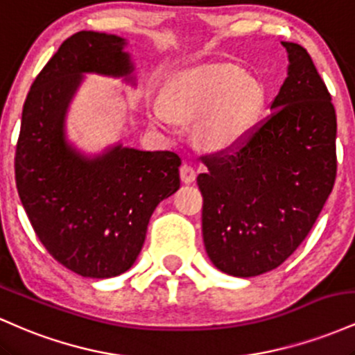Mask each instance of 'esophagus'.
Returning a JSON list of instances; mask_svg holds the SVG:
<instances>
[{"mask_svg": "<svg viewBox=\"0 0 355 355\" xmlns=\"http://www.w3.org/2000/svg\"><path fill=\"white\" fill-rule=\"evenodd\" d=\"M180 178H182V182H185V183L195 182V178H197V170H195V166L190 164H182Z\"/></svg>", "mask_w": 355, "mask_h": 355, "instance_id": "1", "label": "esophagus"}]
</instances>
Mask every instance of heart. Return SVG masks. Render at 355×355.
Here are the masks:
<instances>
[{"mask_svg":"<svg viewBox=\"0 0 355 355\" xmlns=\"http://www.w3.org/2000/svg\"><path fill=\"white\" fill-rule=\"evenodd\" d=\"M263 103V93L255 80L242 76L237 68L210 64L185 71L168 87V101L158 98L153 115L170 125L175 115L202 116L200 133L211 146L237 141L254 123Z\"/></svg>","mask_w":355,"mask_h":355,"instance_id":"obj_1","label":"heart"}]
</instances>
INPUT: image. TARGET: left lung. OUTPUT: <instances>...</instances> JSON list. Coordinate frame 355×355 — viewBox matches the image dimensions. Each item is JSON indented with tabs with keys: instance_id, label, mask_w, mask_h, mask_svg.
I'll use <instances>...</instances> for the list:
<instances>
[{
	"instance_id": "obj_1",
	"label": "left lung",
	"mask_w": 355,
	"mask_h": 355,
	"mask_svg": "<svg viewBox=\"0 0 355 355\" xmlns=\"http://www.w3.org/2000/svg\"><path fill=\"white\" fill-rule=\"evenodd\" d=\"M282 44L291 64L270 115L200 157L203 243L214 266L235 277L260 275L294 254L336 182L331 93L307 50Z\"/></svg>"
}]
</instances>
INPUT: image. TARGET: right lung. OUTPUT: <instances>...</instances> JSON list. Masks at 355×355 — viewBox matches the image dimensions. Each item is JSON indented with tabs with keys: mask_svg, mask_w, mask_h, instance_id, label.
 <instances>
[{
	"mask_svg": "<svg viewBox=\"0 0 355 355\" xmlns=\"http://www.w3.org/2000/svg\"><path fill=\"white\" fill-rule=\"evenodd\" d=\"M123 44L95 31L64 40L28 92L15 153L16 189L36 237L61 266L92 279L133 266L153 210L180 189L177 153L115 146L87 160L64 141L81 73H132Z\"/></svg>",
	"mask_w": 355,
	"mask_h": 355,
	"instance_id": "1",
	"label": "right lung"
}]
</instances>
